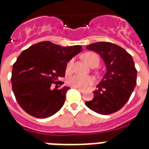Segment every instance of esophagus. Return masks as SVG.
<instances>
[{"label":"esophagus","mask_w":149,"mask_h":149,"mask_svg":"<svg viewBox=\"0 0 149 149\" xmlns=\"http://www.w3.org/2000/svg\"><path fill=\"white\" fill-rule=\"evenodd\" d=\"M73 88H75L76 90H78V91H79L80 92H84V90H82V89H81V88H78V87H73Z\"/></svg>","instance_id":"obj_1"}]
</instances>
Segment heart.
<instances>
[{"mask_svg":"<svg viewBox=\"0 0 149 149\" xmlns=\"http://www.w3.org/2000/svg\"><path fill=\"white\" fill-rule=\"evenodd\" d=\"M82 58L83 60L86 63L91 67L93 65H98L99 63V57L98 55L94 53V52H86L84 55H82ZM73 64V60L71 59L68 62L67 64V70H69L71 69ZM93 82V79L89 76H82V75H73L67 79V83L73 87H78V88H84L87 87L88 86L92 84Z\"/></svg>","mask_w":149,"mask_h":149,"instance_id":"obj_1","label":"heart"}]
</instances>
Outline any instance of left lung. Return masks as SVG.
Segmentation results:
<instances>
[{
  "instance_id": "left-lung-1",
  "label": "left lung",
  "mask_w": 149,
  "mask_h": 149,
  "mask_svg": "<svg viewBox=\"0 0 149 149\" xmlns=\"http://www.w3.org/2000/svg\"><path fill=\"white\" fill-rule=\"evenodd\" d=\"M97 53L105 63L106 72L94 91V98L86 106L99 114L118 111L130 99L136 84L135 64L132 56L114 43L97 42L86 46Z\"/></svg>"
}]
</instances>
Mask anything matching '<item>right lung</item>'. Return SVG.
<instances>
[{
  "label": "right lung",
  "mask_w": 149,
  "mask_h": 149,
  "mask_svg": "<svg viewBox=\"0 0 149 149\" xmlns=\"http://www.w3.org/2000/svg\"><path fill=\"white\" fill-rule=\"evenodd\" d=\"M82 52V46L61 47L43 41L24 50L13 66L12 87L17 102L26 113L37 118L56 113L65 102L68 86L52 89L65 76L67 64Z\"/></svg>",
  "instance_id": "right-lung-1"
}]
</instances>
